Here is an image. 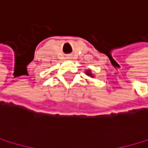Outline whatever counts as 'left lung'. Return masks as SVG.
I'll list each match as a JSON object with an SVG mask.
<instances>
[{
	"label": "left lung",
	"mask_w": 148,
	"mask_h": 148,
	"mask_svg": "<svg viewBox=\"0 0 148 148\" xmlns=\"http://www.w3.org/2000/svg\"><path fill=\"white\" fill-rule=\"evenodd\" d=\"M88 75H91V74H90V71H89V72H88Z\"/></svg>",
	"instance_id": "8db88e82"
}]
</instances>
